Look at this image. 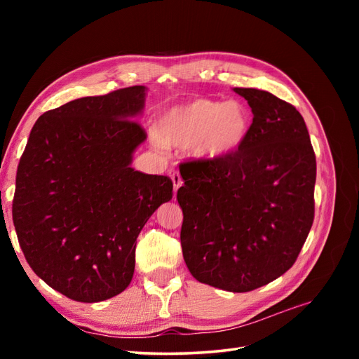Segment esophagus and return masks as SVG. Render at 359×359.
I'll use <instances>...</instances> for the list:
<instances>
[{
    "mask_svg": "<svg viewBox=\"0 0 359 359\" xmlns=\"http://www.w3.org/2000/svg\"><path fill=\"white\" fill-rule=\"evenodd\" d=\"M169 177H170V180L173 182V191H177L182 186V180H181L180 172L175 170V169H170L169 170Z\"/></svg>",
    "mask_w": 359,
    "mask_h": 359,
    "instance_id": "1",
    "label": "esophagus"
}]
</instances>
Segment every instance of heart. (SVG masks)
Listing matches in <instances>:
<instances>
[{"instance_id": "b5f03b06", "label": "heart", "mask_w": 359, "mask_h": 359, "mask_svg": "<svg viewBox=\"0 0 359 359\" xmlns=\"http://www.w3.org/2000/svg\"><path fill=\"white\" fill-rule=\"evenodd\" d=\"M252 124V112L243 102L198 97L165 111L158 128L151 130V140L158 147H187L193 157L215 161L243 148Z\"/></svg>"}]
</instances>
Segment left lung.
<instances>
[{"mask_svg": "<svg viewBox=\"0 0 359 359\" xmlns=\"http://www.w3.org/2000/svg\"><path fill=\"white\" fill-rule=\"evenodd\" d=\"M253 124L235 154L184 163L181 247L191 276L229 292H250L295 264L314 219L316 157L292 104L268 91L233 88Z\"/></svg>", "mask_w": 359, "mask_h": 359, "instance_id": "8db88e82", "label": "left lung"}]
</instances>
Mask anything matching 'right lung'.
Here are the masks:
<instances>
[{
	"label": "right lung",
	"instance_id": "obj_1",
	"mask_svg": "<svg viewBox=\"0 0 359 359\" xmlns=\"http://www.w3.org/2000/svg\"><path fill=\"white\" fill-rule=\"evenodd\" d=\"M147 86L82 97L43 114L16 175L13 224L32 271L62 295L99 302L133 278L136 238L172 181L132 168Z\"/></svg>",
	"mask_w": 359,
	"mask_h": 359
}]
</instances>
